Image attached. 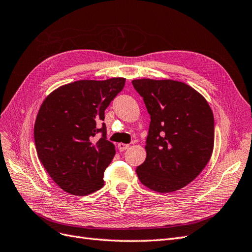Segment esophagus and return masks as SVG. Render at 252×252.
<instances>
[{"mask_svg": "<svg viewBox=\"0 0 252 252\" xmlns=\"http://www.w3.org/2000/svg\"><path fill=\"white\" fill-rule=\"evenodd\" d=\"M128 147H129L128 144H124V143H119V144H118V148H119L120 151H124V150H126Z\"/></svg>", "mask_w": 252, "mask_h": 252, "instance_id": "34e87169", "label": "esophagus"}]
</instances>
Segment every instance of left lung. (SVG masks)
I'll list each match as a JSON object with an SVG mask.
<instances>
[{"label":"left lung","mask_w":252,"mask_h":252,"mask_svg":"<svg viewBox=\"0 0 252 252\" xmlns=\"http://www.w3.org/2000/svg\"><path fill=\"white\" fill-rule=\"evenodd\" d=\"M150 114L146 159L136 167L143 185L172 192L192 182L207 165L215 144V120L205 97L173 80H133Z\"/></svg>","instance_id":"obj_1"}]
</instances>
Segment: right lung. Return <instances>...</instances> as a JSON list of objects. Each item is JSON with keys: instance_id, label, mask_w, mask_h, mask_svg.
<instances>
[{"instance_id": "obj_1", "label": "right lung", "mask_w": 252, "mask_h": 252, "mask_svg": "<svg viewBox=\"0 0 252 252\" xmlns=\"http://www.w3.org/2000/svg\"><path fill=\"white\" fill-rule=\"evenodd\" d=\"M125 81H77L53 90L42 103L34 123L36 154L64 191L86 195L103 187L116 149L106 138V125L98 123ZM96 133L102 136L94 143Z\"/></svg>"}]
</instances>
